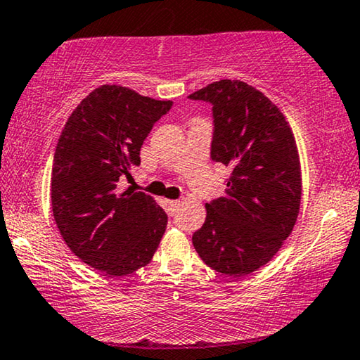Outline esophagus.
I'll return each instance as SVG.
<instances>
[{"label": "esophagus", "mask_w": 360, "mask_h": 360, "mask_svg": "<svg viewBox=\"0 0 360 360\" xmlns=\"http://www.w3.org/2000/svg\"><path fill=\"white\" fill-rule=\"evenodd\" d=\"M179 206H180V201L179 200H170L169 201V208H170L172 213H174V211L179 208Z\"/></svg>", "instance_id": "obj_1"}]
</instances>
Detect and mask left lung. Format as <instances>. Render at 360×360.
Masks as SVG:
<instances>
[{
  "label": "left lung",
  "instance_id": "left-lung-1",
  "mask_svg": "<svg viewBox=\"0 0 360 360\" xmlns=\"http://www.w3.org/2000/svg\"><path fill=\"white\" fill-rule=\"evenodd\" d=\"M188 98L213 106L211 159L231 169L224 196L206 203L191 240L208 267L244 277L278 252L297 223V142L278 108L248 83L219 80Z\"/></svg>",
  "mask_w": 360,
  "mask_h": 360
}]
</instances>
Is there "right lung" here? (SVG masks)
<instances>
[{
	"mask_svg": "<svg viewBox=\"0 0 360 360\" xmlns=\"http://www.w3.org/2000/svg\"><path fill=\"white\" fill-rule=\"evenodd\" d=\"M174 103L103 85L75 108L58 137L52 167V211L63 240L82 262L112 277L154 257L165 211L142 191L117 190L141 164V147Z\"/></svg>",
	"mask_w": 360,
	"mask_h": 360,
	"instance_id": "right-lung-1",
	"label": "right lung"
}]
</instances>
